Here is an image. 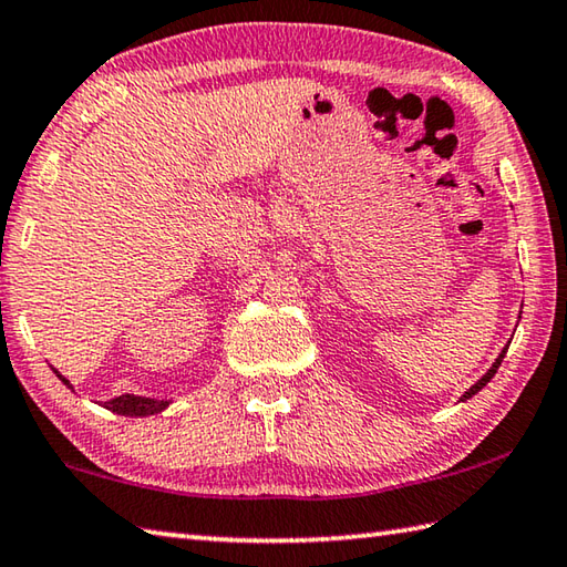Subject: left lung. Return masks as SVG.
I'll return each instance as SVG.
<instances>
[{
    "mask_svg": "<svg viewBox=\"0 0 567 567\" xmlns=\"http://www.w3.org/2000/svg\"><path fill=\"white\" fill-rule=\"evenodd\" d=\"M506 352H508V347H503V352L498 354V359H496V362H493V367L488 369V372L486 374H483L481 379H478V382L476 384H473L468 391H466V394H463L461 396V401H466V399H471L473 394H478V391L483 389V386H486L488 382H491V379H493V374H496L498 372V367H501V362H503V357H506Z\"/></svg>",
    "mask_w": 567,
    "mask_h": 567,
    "instance_id": "left-lung-1",
    "label": "left lung"
}]
</instances>
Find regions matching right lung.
I'll use <instances>...</instances> for the list:
<instances>
[{
  "mask_svg": "<svg viewBox=\"0 0 567 567\" xmlns=\"http://www.w3.org/2000/svg\"><path fill=\"white\" fill-rule=\"evenodd\" d=\"M54 374L64 382L69 389L71 382L66 377H61L56 369ZM171 404V399H151V396H136V394H123V396H116L111 401H104V409L113 411V414H121V416H151V414H161L163 409H166Z\"/></svg>",
  "mask_w": 567,
  "mask_h": 567,
  "instance_id": "obj_1",
  "label": "right lung"
}]
</instances>
